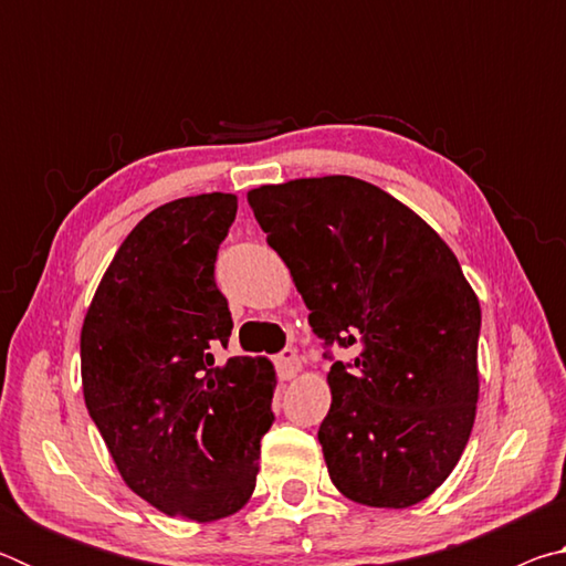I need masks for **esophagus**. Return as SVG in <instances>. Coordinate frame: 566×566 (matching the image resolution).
Returning <instances> with one entry per match:
<instances>
[{
    "instance_id": "esophagus-1",
    "label": "esophagus",
    "mask_w": 566,
    "mask_h": 566,
    "mask_svg": "<svg viewBox=\"0 0 566 566\" xmlns=\"http://www.w3.org/2000/svg\"><path fill=\"white\" fill-rule=\"evenodd\" d=\"M274 367H276V377L280 379H294L296 371H300V367H302V361H300V357H296L294 349H282L280 354H276Z\"/></svg>"
}]
</instances>
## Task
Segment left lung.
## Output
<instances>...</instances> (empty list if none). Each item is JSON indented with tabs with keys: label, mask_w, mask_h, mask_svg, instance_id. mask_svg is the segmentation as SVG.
Returning <instances> with one entry per match:
<instances>
[{
	"label": "left lung",
	"mask_w": 566,
	"mask_h": 566,
	"mask_svg": "<svg viewBox=\"0 0 566 566\" xmlns=\"http://www.w3.org/2000/svg\"><path fill=\"white\" fill-rule=\"evenodd\" d=\"M324 342L329 476L352 502L405 506L452 474L476 415L482 310L462 266L409 207L334 175L247 195ZM349 348L334 363L331 347Z\"/></svg>",
	"instance_id": "left-lung-1"
}]
</instances>
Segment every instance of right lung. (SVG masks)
<instances>
[{
    "instance_id": "1",
    "label": "right lung",
    "mask_w": 566,
    "mask_h": 566,
    "mask_svg": "<svg viewBox=\"0 0 566 566\" xmlns=\"http://www.w3.org/2000/svg\"><path fill=\"white\" fill-rule=\"evenodd\" d=\"M237 197H181L149 212L104 272L82 327V385L124 482L169 516L242 510L274 411L264 357H229L232 314L214 280Z\"/></svg>"
}]
</instances>
